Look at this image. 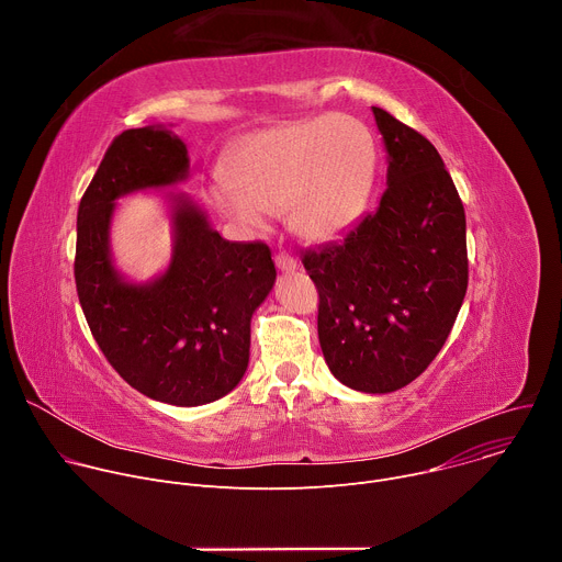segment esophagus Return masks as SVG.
I'll use <instances>...</instances> for the list:
<instances>
[{"mask_svg":"<svg viewBox=\"0 0 562 562\" xmlns=\"http://www.w3.org/2000/svg\"><path fill=\"white\" fill-rule=\"evenodd\" d=\"M276 267L280 269V271H284V273H291V271H295L297 269V260L293 258V256H289V254H278L276 256Z\"/></svg>","mask_w":562,"mask_h":562,"instance_id":"1","label":"esophagus"}]
</instances>
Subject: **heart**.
Masks as SVG:
<instances>
[{"label":"heart","mask_w":562,"mask_h":562,"mask_svg":"<svg viewBox=\"0 0 562 562\" xmlns=\"http://www.w3.org/2000/svg\"><path fill=\"white\" fill-rule=\"evenodd\" d=\"M375 169L369 131L347 115L280 124L239 142L228 178L215 180L217 211L243 228H260L267 213L286 211L311 239L345 231L362 211Z\"/></svg>","instance_id":"b5f03b06"}]
</instances>
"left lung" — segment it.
Returning a JSON list of instances; mask_svg holds the SVG:
<instances>
[{
	"instance_id": "obj_1",
	"label": "left lung",
	"mask_w": 562,
	"mask_h": 562,
	"mask_svg": "<svg viewBox=\"0 0 562 562\" xmlns=\"http://www.w3.org/2000/svg\"><path fill=\"white\" fill-rule=\"evenodd\" d=\"M389 167L386 189L340 243L306 249L317 338L331 373L364 393L416 380L438 356L469 280L467 222L436 146L373 106Z\"/></svg>"
}]
</instances>
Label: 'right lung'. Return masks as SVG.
<instances>
[{
    "label": "right lung",
    "mask_w": 562,
    "mask_h": 562,
    "mask_svg": "<svg viewBox=\"0 0 562 562\" xmlns=\"http://www.w3.org/2000/svg\"><path fill=\"white\" fill-rule=\"evenodd\" d=\"M187 144L167 128H128L104 153L77 211L75 286L111 367L139 393L176 407L226 395L249 367L251 315L276 282L265 243H226L184 195L173 202V260L148 284L113 267L115 200L184 180Z\"/></svg>",
    "instance_id": "right-lung-1"
}]
</instances>
